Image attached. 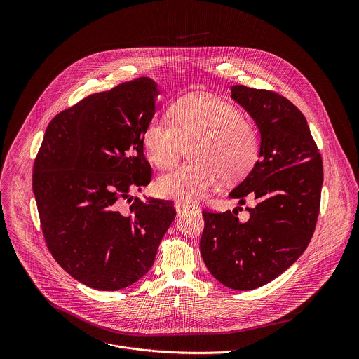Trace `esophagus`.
<instances>
[{
  "label": "esophagus",
  "instance_id": "esophagus-1",
  "mask_svg": "<svg viewBox=\"0 0 359 359\" xmlns=\"http://www.w3.org/2000/svg\"><path fill=\"white\" fill-rule=\"evenodd\" d=\"M174 207H175L177 215H182V214H185V212L189 210V205H184V203H180V202H175V203H174Z\"/></svg>",
  "mask_w": 359,
  "mask_h": 359
}]
</instances>
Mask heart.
<instances>
[{
	"mask_svg": "<svg viewBox=\"0 0 359 359\" xmlns=\"http://www.w3.org/2000/svg\"><path fill=\"white\" fill-rule=\"evenodd\" d=\"M171 124L152 120L144 131L149 160L161 170L172 168L185 145L194 144L191 158L158 178L157 192L180 203L205 199L218 178L236 182L255 167L259 154L256 127L232 103L205 94H189L168 109Z\"/></svg>",
	"mask_w": 359,
	"mask_h": 359,
	"instance_id": "b5f03b06",
	"label": "heart"
}]
</instances>
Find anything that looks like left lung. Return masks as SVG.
<instances>
[{"instance_id": "1", "label": "left lung", "mask_w": 359, "mask_h": 359, "mask_svg": "<svg viewBox=\"0 0 359 359\" xmlns=\"http://www.w3.org/2000/svg\"><path fill=\"white\" fill-rule=\"evenodd\" d=\"M231 98L256 121L261 141L259 158L229 198L239 205L253 198L256 205L246 208L245 222L229 210H205L201 255L224 286L253 290L283 273L307 249L319 214L323 167L304 114L289 100L245 86H232Z\"/></svg>"}]
</instances>
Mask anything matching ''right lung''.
I'll use <instances>...</instances> for the list:
<instances>
[{
	"mask_svg": "<svg viewBox=\"0 0 359 359\" xmlns=\"http://www.w3.org/2000/svg\"><path fill=\"white\" fill-rule=\"evenodd\" d=\"M141 77L56 114L33 168V192L46 243L83 285L113 292L141 279L175 218L171 201L131 196L152 178L144 131L160 94Z\"/></svg>",
	"mask_w": 359,
	"mask_h": 359,
	"instance_id": "add662e5",
	"label": "right lung"
}]
</instances>
